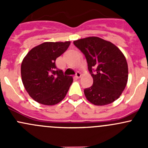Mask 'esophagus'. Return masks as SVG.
I'll return each instance as SVG.
<instances>
[{
	"mask_svg": "<svg viewBox=\"0 0 148 148\" xmlns=\"http://www.w3.org/2000/svg\"><path fill=\"white\" fill-rule=\"evenodd\" d=\"M81 76H82L81 73H79V72H77V73H76V74H75V77L77 79L80 78V77H81Z\"/></svg>",
	"mask_w": 148,
	"mask_h": 148,
	"instance_id": "esophagus-1",
	"label": "esophagus"
}]
</instances>
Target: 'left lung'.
Segmentation results:
<instances>
[{"label":"left lung","mask_w":148,"mask_h":148,"mask_svg":"<svg viewBox=\"0 0 148 148\" xmlns=\"http://www.w3.org/2000/svg\"><path fill=\"white\" fill-rule=\"evenodd\" d=\"M86 57L93 84L84 89L88 101L103 106L114 102L127 83L128 66L125 56L112 43L96 36L74 41Z\"/></svg>","instance_id":"8db88e82"}]
</instances>
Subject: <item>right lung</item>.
Listing matches in <instances>:
<instances>
[{"label":"right lung","mask_w":148,"mask_h":148,"mask_svg":"<svg viewBox=\"0 0 148 148\" xmlns=\"http://www.w3.org/2000/svg\"><path fill=\"white\" fill-rule=\"evenodd\" d=\"M70 41L44 42L33 48L21 63L22 82L33 99L44 105H54L64 99L73 82L56 66V58L66 51Z\"/></svg>","instance_id":"1"}]
</instances>
